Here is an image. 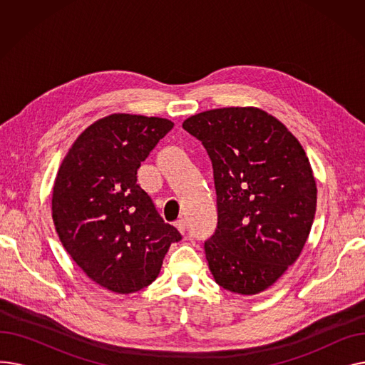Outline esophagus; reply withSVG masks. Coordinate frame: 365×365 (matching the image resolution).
Masks as SVG:
<instances>
[{
  "label": "esophagus",
  "instance_id": "esophagus-1",
  "mask_svg": "<svg viewBox=\"0 0 365 365\" xmlns=\"http://www.w3.org/2000/svg\"><path fill=\"white\" fill-rule=\"evenodd\" d=\"M175 225H176V227H178V231H179L182 235H185V232H186V222H185L183 219H180V220H178Z\"/></svg>",
  "mask_w": 365,
  "mask_h": 365
}]
</instances>
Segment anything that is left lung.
Wrapping results in <instances>:
<instances>
[{
	"label": "left lung",
	"instance_id": "left-lung-1",
	"mask_svg": "<svg viewBox=\"0 0 365 365\" xmlns=\"http://www.w3.org/2000/svg\"><path fill=\"white\" fill-rule=\"evenodd\" d=\"M183 128L213 164L217 227L204 244L210 271L227 292L262 293L309 237L317 210L309 160L289 128L253 106L205 110Z\"/></svg>",
	"mask_w": 365,
	"mask_h": 365
}]
</instances>
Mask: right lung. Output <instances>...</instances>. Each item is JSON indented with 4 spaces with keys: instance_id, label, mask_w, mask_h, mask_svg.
Segmentation results:
<instances>
[{
    "instance_id": "right-lung-1",
    "label": "right lung",
    "mask_w": 365,
    "mask_h": 365,
    "mask_svg": "<svg viewBox=\"0 0 365 365\" xmlns=\"http://www.w3.org/2000/svg\"><path fill=\"white\" fill-rule=\"evenodd\" d=\"M170 120L112 113L87 127L63 158L51 215L65 250L106 290L130 294L158 277L182 240L138 185V168L173 128Z\"/></svg>"
}]
</instances>
